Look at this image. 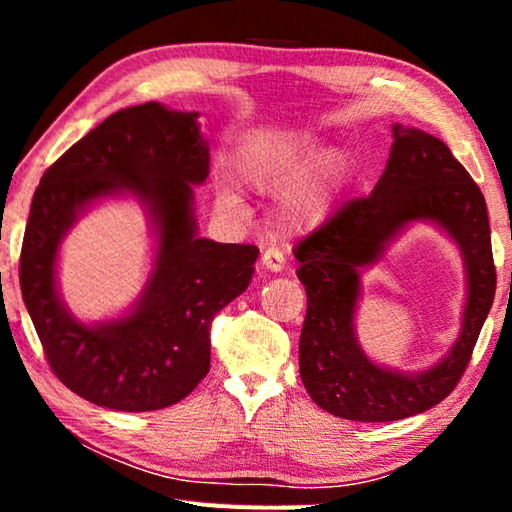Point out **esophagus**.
<instances>
[{
	"label": "esophagus",
	"instance_id": "34e87169",
	"mask_svg": "<svg viewBox=\"0 0 512 512\" xmlns=\"http://www.w3.org/2000/svg\"><path fill=\"white\" fill-rule=\"evenodd\" d=\"M284 264H287V259H284V255L277 248H268L262 253V266L266 268V271L280 273Z\"/></svg>",
	"mask_w": 512,
	"mask_h": 512
}]
</instances>
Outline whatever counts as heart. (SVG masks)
<instances>
[{
    "label": "heart",
    "mask_w": 512,
    "mask_h": 512,
    "mask_svg": "<svg viewBox=\"0 0 512 512\" xmlns=\"http://www.w3.org/2000/svg\"><path fill=\"white\" fill-rule=\"evenodd\" d=\"M237 176L248 187L277 196V223L287 235L314 232L332 219L348 180L350 164L341 151H325L309 131H262L239 142ZM219 203L244 210V198L228 185L219 187Z\"/></svg>",
    "instance_id": "1"
}]
</instances>
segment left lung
Masks as SVG:
<instances>
[{
    "mask_svg": "<svg viewBox=\"0 0 512 512\" xmlns=\"http://www.w3.org/2000/svg\"><path fill=\"white\" fill-rule=\"evenodd\" d=\"M413 222H433L462 250L468 296L462 332L446 357L427 371L402 373L360 350L353 316L360 273ZM296 259L307 291L300 379L320 409L345 420L391 422L427 411L454 391L495 300L497 271L485 198L445 142L393 124L391 155L370 196L348 203L300 241Z\"/></svg>",
    "mask_w": 512,
    "mask_h": 512,
    "instance_id": "obj_1",
    "label": "left lung"
}]
</instances>
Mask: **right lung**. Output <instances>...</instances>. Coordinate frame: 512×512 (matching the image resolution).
<instances>
[{"instance_id":"obj_1","label":"right lung","mask_w":512,"mask_h":512,"mask_svg":"<svg viewBox=\"0 0 512 512\" xmlns=\"http://www.w3.org/2000/svg\"><path fill=\"white\" fill-rule=\"evenodd\" d=\"M198 112L158 101L115 112L60 155L33 194L20 289L54 375L97 406L142 413L176 404L210 370V325L241 296L259 248L198 237L194 187L210 173ZM131 195L156 237L154 268L124 317L83 324L57 291L59 244L103 197Z\"/></svg>"}]
</instances>
